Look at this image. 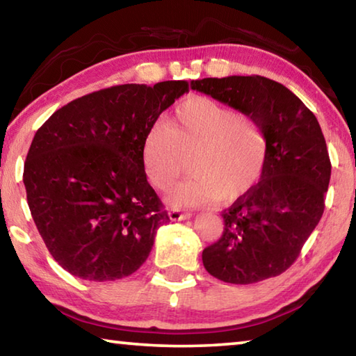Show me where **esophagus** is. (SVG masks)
I'll use <instances>...</instances> for the list:
<instances>
[{
  "mask_svg": "<svg viewBox=\"0 0 356 356\" xmlns=\"http://www.w3.org/2000/svg\"><path fill=\"white\" fill-rule=\"evenodd\" d=\"M170 218L172 220V221H182V220H188V218H191V215L193 213H190V212H182V210L180 209H171L170 210Z\"/></svg>",
  "mask_w": 356,
  "mask_h": 356,
  "instance_id": "1",
  "label": "esophagus"
}]
</instances>
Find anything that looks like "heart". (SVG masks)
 I'll return each instance as SVG.
<instances>
[{
  "instance_id": "heart-1",
  "label": "heart",
  "mask_w": 356,
  "mask_h": 356,
  "mask_svg": "<svg viewBox=\"0 0 356 356\" xmlns=\"http://www.w3.org/2000/svg\"><path fill=\"white\" fill-rule=\"evenodd\" d=\"M141 159L147 180L159 190H166L184 172L188 159L191 176L168 193L172 206L196 207L216 197L229 202L262 176L268 134L252 114L193 95L176 106L165 124L147 131Z\"/></svg>"
}]
</instances>
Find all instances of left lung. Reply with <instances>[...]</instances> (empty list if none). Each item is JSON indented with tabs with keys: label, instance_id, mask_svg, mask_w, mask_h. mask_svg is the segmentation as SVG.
<instances>
[{
	"label": "left lung",
	"instance_id": "1",
	"mask_svg": "<svg viewBox=\"0 0 356 356\" xmlns=\"http://www.w3.org/2000/svg\"><path fill=\"white\" fill-rule=\"evenodd\" d=\"M191 89L256 116L268 134L261 180L222 210L218 242L202 251L207 272L252 284L291 267L322 218L331 163L321 125L297 95L270 78L193 80Z\"/></svg>",
	"mask_w": 356,
	"mask_h": 356
}]
</instances>
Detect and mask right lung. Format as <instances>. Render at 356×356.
Returning a JSON list of instances; mask_svg holds the SVG:
<instances>
[{"label": "right lung", "instance_id": "right-lung-1", "mask_svg": "<svg viewBox=\"0 0 356 356\" xmlns=\"http://www.w3.org/2000/svg\"><path fill=\"white\" fill-rule=\"evenodd\" d=\"M186 81L119 84L72 100L35 131L23 182L53 259L76 278L135 273L170 221L149 185L141 149Z\"/></svg>", "mask_w": 356, "mask_h": 356}]
</instances>
